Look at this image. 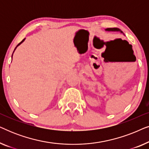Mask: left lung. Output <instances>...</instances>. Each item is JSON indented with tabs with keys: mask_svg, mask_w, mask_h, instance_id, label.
<instances>
[{
	"mask_svg": "<svg viewBox=\"0 0 149 149\" xmlns=\"http://www.w3.org/2000/svg\"><path fill=\"white\" fill-rule=\"evenodd\" d=\"M106 30H108V31H120L121 32H123L122 31L120 30L119 28H107Z\"/></svg>",
	"mask_w": 149,
	"mask_h": 149,
	"instance_id": "1",
	"label": "left lung"
}]
</instances>
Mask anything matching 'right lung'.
I'll list each match as a JSON object with an SVG mask.
<instances>
[{
  "label": "right lung",
  "instance_id": "1",
  "mask_svg": "<svg viewBox=\"0 0 149 149\" xmlns=\"http://www.w3.org/2000/svg\"><path fill=\"white\" fill-rule=\"evenodd\" d=\"M24 40H25V38H24V39H23V40H22V41H21V42H19V43L17 45V47L18 45H20V44H21V43H22V42H23ZM16 47H15V48H16ZM12 56H13V55H12Z\"/></svg>",
  "mask_w": 149,
  "mask_h": 149
}]
</instances>
